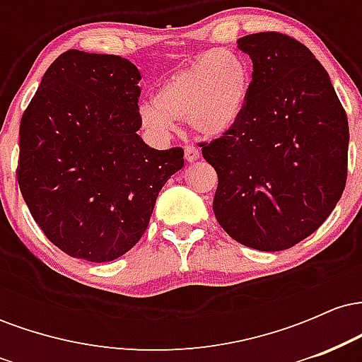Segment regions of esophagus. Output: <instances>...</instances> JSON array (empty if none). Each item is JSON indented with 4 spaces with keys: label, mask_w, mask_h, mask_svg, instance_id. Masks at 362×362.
<instances>
[{
    "label": "esophagus",
    "mask_w": 362,
    "mask_h": 362,
    "mask_svg": "<svg viewBox=\"0 0 362 362\" xmlns=\"http://www.w3.org/2000/svg\"><path fill=\"white\" fill-rule=\"evenodd\" d=\"M184 153H185L187 161H195L201 158V149H199L197 146H192V144H187Z\"/></svg>",
    "instance_id": "obj_1"
}]
</instances>
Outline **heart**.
<instances>
[{"label":"heart","mask_w":362,"mask_h":362,"mask_svg":"<svg viewBox=\"0 0 362 362\" xmlns=\"http://www.w3.org/2000/svg\"><path fill=\"white\" fill-rule=\"evenodd\" d=\"M250 95V69L242 54L213 49L202 59L172 73L158 86L155 102L139 105L144 129L168 139L177 120L207 138L223 136L242 119Z\"/></svg>","instance_id":"1"}]
</instances>
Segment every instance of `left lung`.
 Wrapping results in <instances>:
<instances>
[{"label":"left lung","instance_id":"8db88e82","mask_svg":"<svg viewBox=\"0 0 362 362\" xmlns=\"http://www.w3.org/2000/svg\"><path fill=\"white\" fill-rule=\"evenodd\" d=\"M236 42L253 62L247 109L199 146L218 173L213 211L223 230L245 247L279 252L317 231L346 189L347 115L306 45L281 32Z\"/></svg>","mask_w":362,"mask_h":362}]
</instances>
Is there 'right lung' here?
I'll return each instance as SVG.
<instances>
[{"label": "right lung", "mask_w": 362, "mask_h": 362, "mask_svg": "<svg viewBox=\"0 0 362 362\" xmlns=\"http://www.w3.org/2000/svg\"><path fill=\"white\" fill-rule=\"evenodd\" d=\"M139 69L114 54L66 51L49 66L20 122L16 178L32 218L74 259L110 262L146 231L184 149L138 134Z\"/></svg>", "instance_id": "add662e5"}]
</instances>
